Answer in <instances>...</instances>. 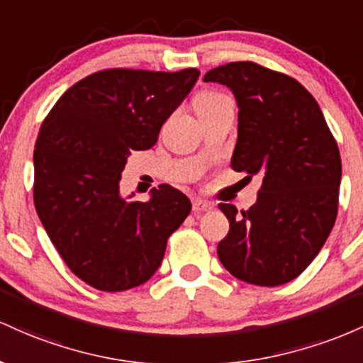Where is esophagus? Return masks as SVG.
<instances>
[{
    "label": "esophagus",
    "mask_w": 363,
    "mask_h": 363,
    "mask_svg": "<svg viewBox=\"0 0 363 363\" xmlns=\"http://www.w3.org/2000/svg\"><path fill=\"white\" fill-rule=\"evenodd\" d=\"M213 207H214L213 203L207 202V201H202V199H194V202H192L194 213H203V211H211Z\"/></svg>",
    "instance_id": "obj_1"
}]
</instances>
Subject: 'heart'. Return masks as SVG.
<instances>
[{
    "instance_id": "1",
    "label": "heart",
    "mask_w": 363,
    "mask_h": 363,
    "mask_svg": "<svg viewBox=\"0 0 363 363\" xmlns=\"http://www.w3.org/2000/svg\"><path fill=\"white\" fill-rule=\"evenodd\" d=\"M228 103H231V101L228 99L225 94L216 91H203L195 97V109H197V113L201 115V113L211 111V109H216L219 108V106Z\"/></svg>"
}]
</instances>
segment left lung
Returning a JSON list of instances; mask_svg holds the SVG:
<instances>
[{
    "mask_svg": "<svg viewBox=\"0 0 363 363\" xmlns=\"http://www.w3.org/2000/svg\"><path fill=\"white\" fill-rule=\"evenodd\" d=\"M203 82L230 87L238 104L231 168L262 174L250 209L219 203L230 231L218 257L235 278L279 286L307 269L335 226L340 149L312 94L284 73L235 61Z\"/></svg>",
    "mask_w": 363,
    "mask_h": 363,
    "instance_id": "1",
    "label": "left lung"
}]
</instances>
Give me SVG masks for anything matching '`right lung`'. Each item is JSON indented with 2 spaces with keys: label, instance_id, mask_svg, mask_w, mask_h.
Wrapping results in <instances>:
<instances>
[{
  "label": "right lung",
  "instance_id": "add662e5",
  "mask_svg": "<svg viewBox=\"0 0 363 363\" xmlns=\"http://www.w3.org/2000/svg\"><path fill=\"white\" fill-rule=\"evenodd\" d=\"M201 72L111 68L72 85L43 121L34 149V203L77 278L101 291L145 283L192 203L173 186L147 202L120 195L132 150L150 149Z\"/></svg>",
  "mask_w": 363,
  "mask_h": 363
}]
</instances>
